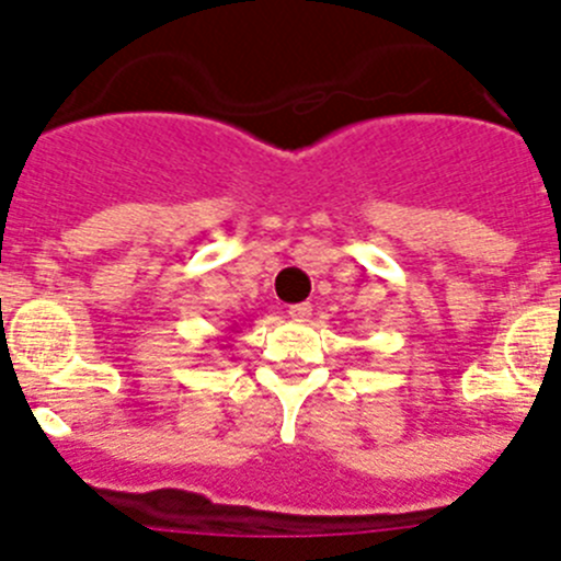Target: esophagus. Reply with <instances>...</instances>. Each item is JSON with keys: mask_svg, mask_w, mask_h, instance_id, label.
Masks as SVG:
<instances>
[{"mask_svg": "<svg viewBox=\"0 0 561 561\" xmlns=\"http://www.w3.org/2000/svg\"><path fill=\"white\" fill-rule=\"evenodd\" d=\"M287 314L296 322H307L309 317H312V304H293V307L287 309Z\"/></svg>", "mask_w": 561, "mask_h": 561, "instance_id": "34e87169", "label": "esophagus"}]
</instances>
